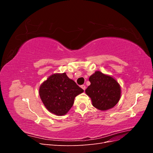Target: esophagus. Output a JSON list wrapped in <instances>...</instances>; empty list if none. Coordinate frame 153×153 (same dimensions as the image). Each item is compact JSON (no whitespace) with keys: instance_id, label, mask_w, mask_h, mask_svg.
Listing matches in <instances>:
<instances>
[{"instance_id":"34e87169","label":"esophagus","mask_w":153,"mask_h":153,"mask_svg":"<svg viewBox=\"0 0 153 153\" xmlns=\"http://www.w3.org/2000/svg\"><path fill=\"white\" fill-rule=\"evenodd\" d=\"M81 87H82V89H84V91L85 90V88H86V87H85V85H81Z\"/></svg>"}]
</instances>
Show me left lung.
Masks as SVG:
<instances>
[{"label": "left lung", "instance_id": "1", "mask_svg": "<svg viewBox=\"0 0 153 153\" xmlns=\"http://www.w3.org/2000/svg\"><path fill=\"white\" fill-rule=\"evenodd\" d=\"M91 85L85 93L91 98L92 105L100 110L113 108L120 100L121 87L112 76L96 71L89 77Z\"/></svg>", "mask_w": 153, "mask_h": 153}]
</instances>
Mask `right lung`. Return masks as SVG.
I'll return each mask as SVG.
<instances>
[{"label":"right lung","mask_w":153,"mask_h":153,"mask_svg":"<svg viewBox=\"0 0 153 153\" xmlns=\"http://www.w3.org/2000/svg\"><path fill=\"white\" fill-rule=\"evenodd\" d=\"M84 92L66 74H54L39 87V96L48 111L57 115H65L74 103L75 97Z\"/></svg>","instance_id":"obj_1"}]
</instances>
